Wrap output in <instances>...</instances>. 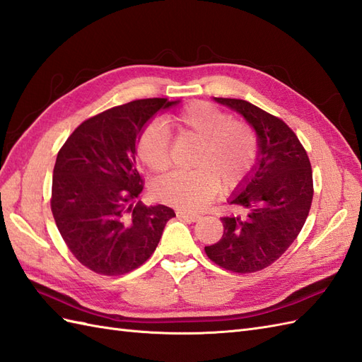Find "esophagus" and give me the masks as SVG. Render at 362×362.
<instances>
[{"label":"esophagus","mask_w":362,"mask_h":362,"mask_svg":"<svg viewBox=\"0 0 362 362\" xmlns=\"http://www.w3.org/2000/svg\"><path fill=\"white\" fill-rule=\"evenodd\" d=\"M177 216L180 217V219H185V221H188V222H197L200 219V214L183 211V209H177Z\"/></svg>","instance_id":"obj_1"}]
</instances>
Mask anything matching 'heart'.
Returning <instances> with one entry per match:
<instances>
[{"mask_svg":"<svg viewBox=\"0 0 362 362\" xmlns=\"http://www.w3.org/2000/svg\"><path fill=\"white\" fill-rule=\"evenodd\" d=\"M180 137L199 141L191 165L156 183L158 200L183 211H197L217 191L228 192L247 179L257 157L255 129L208 102H192L171 117ZM137 156L149 171L162 174L171 165V137L162 122L151 120L137 140Z\"/></svg>","mask_w":362,"mask_h":362,"instance_id":"heart-1","label":"heart"}]
</instances>
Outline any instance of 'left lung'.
I'll return each mask as SVG.
<instances>
[{
	"label": "left lung",
	"instance_id": "obj_1",
	"mask_svg": "<svg viewBox=\"0 0 362 362\" xmlns=\"http://www.w3.org/2000/svg\"><path fill=\"white\" fill-rule=\"evenodd\" d=\"M245 117L257 134L259 156L230 204L240 214L221 217L222 239L206 256L233 273H256L288 250L304 226L313 200V173L307 151L279 117L239 98H214Z\"/></svg>",
	"mask_w": 362,
	"mask_h": 362
}]
</instances>
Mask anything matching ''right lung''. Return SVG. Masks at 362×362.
I'll return each mask as SVG.
<instances>
[{"label":"right lung","instance_id":"obj_1","mask_svg":"<svg viewBox=\"0 0 362 362\" xmlns=\"http://www.w3.org/2000/svg\"><path fill=\"white\" fill-rule=\"evenodd\" d=\"M175 103L143 98L107 109L77 126L58 151L50 209L67 248L90 272L136 270L175 216L170 206L136 202L143 189L136 141L151 117Z\"/></svg>","mask_w":362,"mask_h":362}]
</instances>
